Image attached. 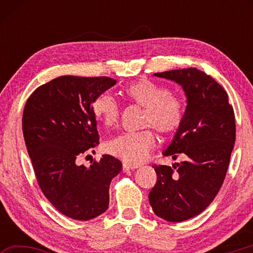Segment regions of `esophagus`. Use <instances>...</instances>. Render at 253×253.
I'll return each mask as SVG.
<instances>
[{"mask_svg":"<svg viewBox=\"0 0 253 253\" xmlns=\"http://www.w3.org/2000/svg\"><path fill=\"white\" fill-rule=\"evenodd\" d=\"M138 168V166H136V165H131V164H127V163H124L123 164V169L125 170H132V169H137Z\"/></svg>","mask_w":253,"mask_h":253,"instance_id":"esophagus-1","label":"esophagus"}]
</instances>
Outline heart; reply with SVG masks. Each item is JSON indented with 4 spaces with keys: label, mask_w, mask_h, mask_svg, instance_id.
<instances>
[{
    "label": "heart",
    "mask_w": 253,
    "mask_h": 253,
    "mask_svg": "<svg viewBox=\"0 0 253 253\" xmlns=\"http://www.w3.org/2000/svg\"><path fill=\"white\" fill-rule=\"evenodd\" d=\"M124 92L135 104L145 108L143 126H151L163 136H170L181 128L184 121V101L177 93L152 80L139 79L127 84ZM92 113L106 127L116 125L121 105L109 92H102L92 101ZM156 135L151 128L123 132L109 139L106 152L129 164H138L156 146Z\"/></svg>",
    "instance_id": "obj_1"
}]
</instances>
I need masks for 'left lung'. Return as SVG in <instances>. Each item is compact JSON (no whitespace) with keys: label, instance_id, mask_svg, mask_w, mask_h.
Instances as JSON below:
<instances>
[{"label":"left lung","instance_id":"left-lung-1","mask_svg":"<svg viewBox=\"0 0 253 253\" xmlns=\"http://www.w3.org/2000/svg\"><path fill=\"white\" fill-rule=\"evenodd\" d=\"M182 85L187 98L184 121L163 153L185 161L153 165L157 181L148 194L154 213L182 222L203 212L223 184L235 142V118L228 93L196 68L154 74Z\"/></svg>","mask_w":253,"mask_h":253}]
</instances>
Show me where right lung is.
I'll return each mask as SVG.
<instances>
[{
    "instance_id": "1",
    "label": "right lung",
    "mask_w": 253,
    "mask_h": 253,
    "mask_svg": "<svg viewBox=\"0 0 253 253\" xmlns=\"http://www.w3.org/2000/svg\"><path fill=\"white\" fill-rule=\"evenodd\" d=\"M115 84L108 77L61 76L25 102L22 129L37 181L50 203L74 220H91L108 209L110 182L123 168L111 155L90 168L76 164L99 144L92 101Z\"/></svg>"
}]
</instances>
